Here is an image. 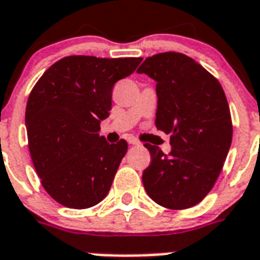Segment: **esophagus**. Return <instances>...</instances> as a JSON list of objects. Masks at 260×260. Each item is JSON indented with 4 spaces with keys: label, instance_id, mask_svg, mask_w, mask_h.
Segmentation results:
<instances>
[{
    "label": "esophagus",
    "instance_id": "obj_1",
    "mask_svg": "<svg viewBox=\"0 0 260 260\" xmlns=\"http://www.w3.org/2000/svg\"><path fill=\"white\" fill-rule=\"evenodd\" d=\"M127 142L132 145H140V141L137 140V138H134V137H128Z\"/></svg>",
    "mask_w": 260,
    "mask_h": 260
}]
</instances>
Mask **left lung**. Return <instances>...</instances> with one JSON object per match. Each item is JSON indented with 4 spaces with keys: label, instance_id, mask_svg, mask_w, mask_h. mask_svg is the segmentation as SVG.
Listing matches in <instances>:
<instances>
[{
    "label": "left lung",
    "instance_id": "left-lung-1",
    "mask_svg": "<svg viewBox=\"0 0 260 260\" xmlns=\"http://www.w3.org/2000/svg\"><path fill=\"white\" fill-rule=\"evenodd\" d=\"M156 81V127L171 134V152L145 144L150 166L142 174L148 195L160 206L198 205L214 186L232 142V118L222 86L184 54L148 57L137 70Z\"/></svg>",
    "mask_w": 260,
    "mask_h": 260
}]
</instances>
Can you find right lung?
<instances>
[{
  "instance_id": "add662e5",
  "label": "right lung",
  "mask_w": 260,
  "mask_h": 260,
  "mask_svg": "<svg viewBox=\"0 0 260 260\" xmlns=\"http://www.w3.org/2000/svg\"><path fill=\"white\" fill-rule=\"evenodd\" d=\"M142 58L70 55L51 65L32 88L25 108L32 162L47 194L70 209H86L106 198L122 158L124 140L99 136L111 110L116 81Z\"/></svg>"
}]
</instances>
